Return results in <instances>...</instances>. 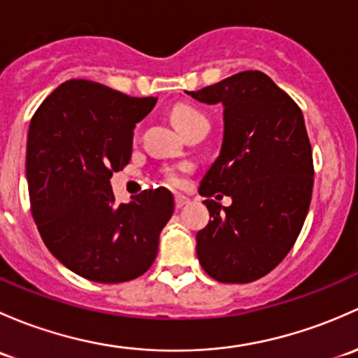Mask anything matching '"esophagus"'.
Wrapping results in <instances>:
<instances>
[{
	"instance_id": "1",
	"label": "esophagus",
	"mask_w": 358,
	"mask_h": 358,
	"mask_svg": "<svg viewBox=\"0 0 358 358\" xmlns=\"http://www.w3.org/2000/svg\"><path fill=\"white\" fill-rule=\"evenodd\" d=\"M189 203V198L184 196V194H176V208H182Z\"/></svg>"
}]
</instances>
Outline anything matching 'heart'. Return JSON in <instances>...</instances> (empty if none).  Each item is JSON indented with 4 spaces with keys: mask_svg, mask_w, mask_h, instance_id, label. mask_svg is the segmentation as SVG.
<instances>
[{
    "mask_svg": "<svg viewBox=\"0 0 358 358\" xmlns=\"http://www.w3.org/2000/svg\"><path fill=\"white\" fill-rule=\"evenodd\" d=\"M206 119L203 113L200 110L193 108V106H187V105H178L174 110H172V122L176 124V127L179 131H184L186 127H189L191 124H194L196 120ZM172 182H179V179L176 176H171Z\"/></svg>",
    "mask_w": 358,
    "mask_h": 358,
    "instance_id": "obj_1",
    "label": "heart"
}]
</instances>
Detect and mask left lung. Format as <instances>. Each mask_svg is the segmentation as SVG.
<instances>
[{
  "label": "left lung",
  "instance_id": "left-lung-1",
  "mask_svg": "<svg viewBox=\"0 0 358 358\" xmlns=\"http://www.w3.org/2000/svg\"><path fill=\"white\" fill-rule=\"evenodd\" d=\"M186 94L222 105V143L200 194L233 200L203 201L212 219L196 234L198 260L217 281L252 282L288 255L308 213L314 162L303 113L259 70Z\"/></svg>",
  "mask_w": 358,
  "mask_h": 358
}]
</instances>
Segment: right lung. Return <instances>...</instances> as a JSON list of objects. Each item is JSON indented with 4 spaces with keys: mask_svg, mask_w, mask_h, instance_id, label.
Masks as SVG:
<instances>
[{
    "mask_svg": "<svg viewBox=\"0 0 358 358\" xmlns=\"http://www.w3.org/2000/svg\"><path fill=\"white\" fill-rule=\"evenodd\" d=\"M155 103L70 79L32 117L25 157L32 217L48 250L80 278L131 281L157 257L174 213L172 193L157 187L117 203L110 184L131 160L136 124Z\"/></svg>",
    "mask_w": 358,
    "mask_h": 358,
    "instance_id": "obj_1",
    "label": "right lung"
}]
</instances>
